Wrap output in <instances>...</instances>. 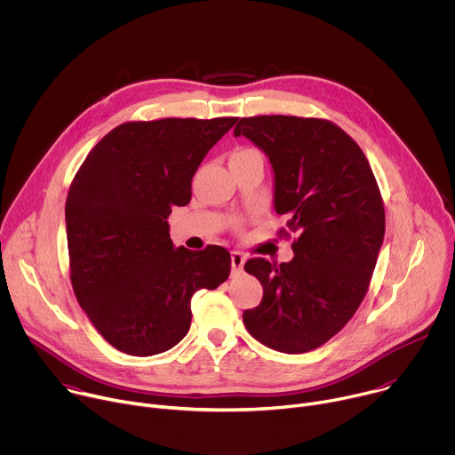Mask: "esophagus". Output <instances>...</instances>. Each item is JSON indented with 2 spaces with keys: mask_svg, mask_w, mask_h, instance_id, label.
<instances>
[{
  "mask_svg": "<svg viewBox=\"0 0 455 455\" xmlns=\"http://www.w3.org/2000/svg\"><path fill=\"white\" fill-rule=\"evenodd\" d=\"M230 259H232V270H234V272H241V270H243V265H244V261H246V257H244L241 251L234 250L232 255H230Z\"/></svg>",
  "mask_w": 455,
  "mask_h": 455,
  "instance_id": "obj_1",
  "label": "esophagus"
}]
</instances>
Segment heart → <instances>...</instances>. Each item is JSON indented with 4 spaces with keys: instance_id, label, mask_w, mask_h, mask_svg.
Instances as JSON below:
<instances>
[{
    "instance_id": "b5f03b06",
    "label": "heart",
    "mask_w": 455,
    "mask_h": 455,
    "mask_svg": "<svg viewBox=\"0 0 455 455\" xmlns=\"http://www.w3.org/2000/svg\"><path fill=\"white\" fill-rule=\"evenodd\" d=\"M253 155H259V153L253 151V149H248V148H237L230 153V160H241V158H248V156H253Z\"/></svg>"
}]
</instances>
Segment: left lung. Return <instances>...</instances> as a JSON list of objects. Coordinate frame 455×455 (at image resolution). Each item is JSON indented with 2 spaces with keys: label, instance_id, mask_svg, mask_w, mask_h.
Instances as JSON below:
<instances>
[{
  "label": "left lung",
  "instance_id": "8db88e82",
  "mask_svg": "<svg viewBox=\"0 0 455 455\" xmlns=\"http://www.w3.org/2000/svg\"><path fill=\"white\" fill-rule=\"evenodd\" d=\"M241 135L268 156L275 212L297 235L290 263L246 261L263 300L243 322L275 351L307 353L335 337L367 293L385 234L381 194L358 144L330 120L250 116L234 129Z\"/></svg>",
  "mask_w": 455,
  "mask_h": 455
}]
</instances>
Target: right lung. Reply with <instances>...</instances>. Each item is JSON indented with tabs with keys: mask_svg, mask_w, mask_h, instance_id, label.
Listing matches in <instances>:
<instances>
[{
	"mask_svg": "<svg viewBox=\"0 0 455 455\" xmlns=\"http://www.w3.org/2000/svg\"><path fill=\"white\" fill-rule=\"evenodd\" d=\"M234 116L125 122L86 156L67 198L70 279L81 307L115 349L153 356L190 328V299L228 279L218 244L174 248L171 207L190 202L194 172Z\"/></svg>",
	"mask_w": 455,
	"mask_h": 455,
	"instance_id": "1",
	"label": "right lung"
}]
</instances>
